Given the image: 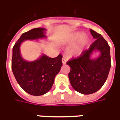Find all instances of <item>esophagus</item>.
I'll return each mask as SVG.
<instances>
[{
	"label": "esophagus",
	"mask_w": 120,
	"mask_h": 120,
	"mask_svg": "<svg viewBox=\"0 0 120 120\" xmlns=\"http://www.w3.org/2000/svg\"><path fill=\"white\" fill-rule=\"evenodd\" d=\"M66 62H67V59H66V57L65 56H63V59H62V63L63 64H65L66 63Z\"/></svg>",
	"instance_id": "34e87169"
}]
</instances>
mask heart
I'll use <instances>...</instances> for the list:
<instances>
[{"mask_svg": "<svg viewBox=\"0 0 120 120\" xmlns=\"http://www.w3.org/2000/svg\"><path fill=\"white\" fill-rule=\"evenodd\" d=\"M80 40V44L74 47L73 49L70 50V53L72 54H80L83 47L85 45L88 40V37L86 35H84L82 32H75L73 34H71L68 38L67 40V43L69 44H74L76 42Z\"/></svg>", "mask_w": 120, "mask_h": 120, "instance_id": "heart-1", "label": "heart"}]
</instances>
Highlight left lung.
<instances>
[{"label":"left lung","instance_id":"8db88e82","mask_svg":"<svg viewBox=\"0 0 120 120\" xmlns=\"http://www.w3.org/2000/svg\"><path fill=\"white\" fill-rule=\"evenodd\" d=\"M95 41L77 58L66 64L70 66L68 77L71 86L77 92L90 95L97 92L106 81L111 68L110 47L102 35L90 29ZM100 51L99 56L92 59L93 51Z\"/></svg>","mask_w":120,"mask_h":120}]
</instances>
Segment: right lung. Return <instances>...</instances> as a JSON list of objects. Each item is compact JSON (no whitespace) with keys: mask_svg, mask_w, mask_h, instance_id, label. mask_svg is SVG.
I'll use <instances>...</instances> for the list:
<instances>
[{"mask_svg":"<svg viewBox=\"0 0 120 120\" xmlns=\"http://www.w3.org/2000/svg\"><path fill=\"white\" fill-rule=\"evenodd\" d=\"M45 30L44 28H35L24 32L13 48L11 68L14 76L21 88L34 96L43 95L49 91L63 65L61 54L54 58L43 54L39 59L31 62L21 56V43L25 40L45 38Z\"/></svg>","mask_w":120,"mask_h":120,"instance_id":"1","label":"right lung"}]
</instances>
